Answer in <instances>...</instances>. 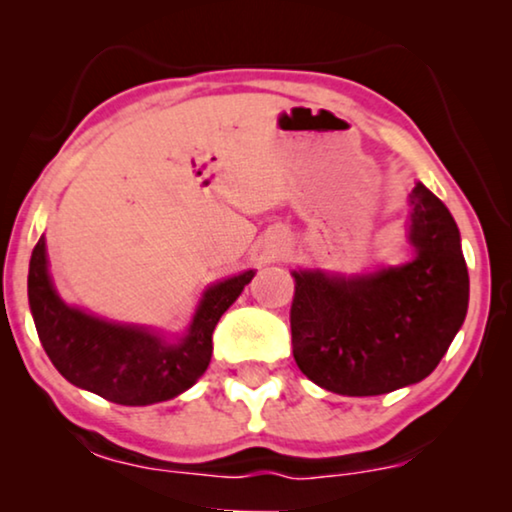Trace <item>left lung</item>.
Listing matches in <instances>:
<instances>
[{
    "instance_id": "obj_1",
    "label": "left lung",
    "mask_w": 512,
    "mask_h": 512,
    "mask_svg": "<svg viewBox=\"0 0 512 512\" xmlns=\"http://www.w3.org/2000/svg\"><path fill=\"white\" fill-rule=\"evenodd\" d=\"M410 200L412 258L366 275L293 270V359L340 396H380L429 377L468 310V270L450 209L424 184Z\"/></svg>"
}]
</instances>
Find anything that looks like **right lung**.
Listing matches in <instances>:
<instances>
[{"label": "right lung", "mask_w": 512, "mask_h": 512, "mask_svg": "<svg viewBox=\"0 0 512 512\" xmlns=\"http://www.w3.org/2000/svg\"><path fill=\"white\" fill-rule=\"evenodd\" d=\"M254 275L244 270L207 286L186 333L170 340L149 326L118 324L67 305L53 286L41 235L30 258L27 298L41 345L67 382L118 405H153L200 380L212 359V333L221 314Z\"/></svg>", "instance_id": "obj_1"}]
</instances>
